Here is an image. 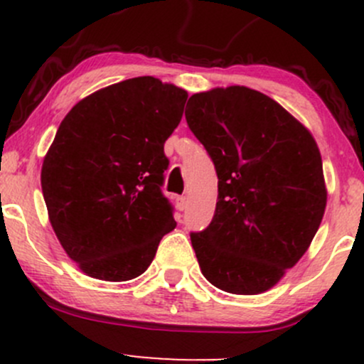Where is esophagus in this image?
<instances>
[{"mask_svg": "<svg viewBox=\"0 0 364 364\" xmlns=\"http://www.w3.org/2000/svg\"><path fill=\"white\" fill-rule=\"evenodd\" d=\"M186 205H188V198H186V196H183V195L176 196V207H178V210H185Z\"/></svg>", "mask_w": 364, "mask_h": 364, "instance_id": "esophagus-1", "label": "esophagus"}]
</instances>
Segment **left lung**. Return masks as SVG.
Returning <instances> with one entry per match:
<instances>
[{
    "label": "left lung",
    "instance_id": "1",
    "mask_svg": "<svg viewBox=\"0 0 364 364\" xmlns=\"http://www.w3.org/2000/svg\"><path fill=\"white\" fill-rule=\"evenodd\" d=\"M185 116L219 178L210 224L190 232L202 274L232 294L270 289L320 228V150L281 104L248 87L191 95Z\"/></svg>",
    "mask_w": 364,
    "mask_h": 364
}]
</instances>
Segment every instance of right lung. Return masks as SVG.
Instances as JSON below:
<instances>
[{
    "mask_svg": "<svg viewBox=\"0 0 364 364\" xmlns=\"http://www.w3.org/2000/svg\"><path fill=\"white\" fill-rule=\"evenodd\" d=\"M186 97L154 77L129 78L85 97L61 121L41 185L58 240L90 277H139L176 228L161 186L164 144Z\"/></svg>",
    "mask_w": 364,
    "mask_h": 364,
    "instance_id": "1",
    "label": "right lung"
}]
</instances>
